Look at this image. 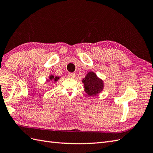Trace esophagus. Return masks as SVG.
<instances>
[{
    "instance_id": "obj_1",
    "label": "esophagus",
    "mask_w": 153,
    "mask_h": 153,
    "mask_svg": "<svg viewBox=\"0 0 153 153\" xmlns=\"http://www.w3.org/2000/svg\"><path fill=\"white\" fill-rule=\"evenodd\" d=\"M75 76H76V75L74 73H69L68 74V77L70 78H74L75 77Z\"/></svg>"
}]
</instances>
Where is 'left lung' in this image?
Instances as JSON below:
<instances>
[{
    "label": "left lung",
    "instance_id": "8db88e82",
    "mask_svg": "<svg viewBox=\"0 0 153 153\" xmlns=\"http://www.w3.org/2000/svg\"><path fill=\"white\" fill-rule=\"evenodd\" d=\"M84 91L90 97L97 96L104 88V81L97 76L94 72H88L82 79Z\"/></svg>",
    "mask_w": 153,
    "mask_h": 153
}]
</instances>
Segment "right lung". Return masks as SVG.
Returning a JSON list of instances; mask_svg holds the SVG:
<instances>
[{
    "label": "right lung",
    "mask_w": 153,
    "mask_h": 153,
    "mask_svg": "<svg viewBox=\"0 0 153 153\" xmlns=\"http://www.w3.org/2000/svg\"><path fill=\"white\" fill-rule=\"evenodd\" d=\"M60 77L59 76H55L53 74H51V75H49V76L48 77V79H46V81L45 82H49V81H53V82L54 83H56L57 82V81L60 79Z\"/></svg>",
    "instance_id": "add662e5"
}]
</instances>
